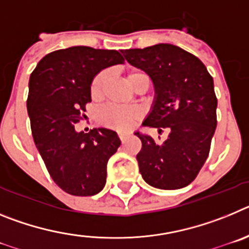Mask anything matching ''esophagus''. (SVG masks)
Segmentation results:
<instances>
[{
  "instance_id": "esophagus-1",
  "label": "esophagus",
  "mask_w": 249,
  "mask_h": 249,
  "mask_svg": "<svg viewBox=\"0 0 249 249\" xmlns=\"http://www.w3.org/2000/svg\"><path fill=\"white\" fill-rule=\"evenodd\" d=\"M127 137H128V135H127V133H122V132H120V133H118V138H120V140L122 141V142L124 140H126Z\"/></svg>"
}]
</instances>
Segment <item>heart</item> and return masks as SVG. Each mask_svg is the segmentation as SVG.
Here are the masks:
<instances>
[{"label":"heart","mask_w":249,"mask_h":249,"mask_svg":"<svg viewBox=\"0 0 249 249\" xmlns=\"http://www.w3.org/2000/svg\"><path fill=\"white\" fill-rule=\"evenodd\" d=\"M108 74L106 71L98 72L92 78L89 85V93L93 100H101L105 93V87L107 83ZM127 81L129 85L137 91L142 83L147 86L148 89V77L144 72L137 68H132L127 73ZM141 111L137 107H121L116 105H107L98 111L97 122L101 126L116 131H128L135 126V123L140 120Z\"/></svg>","instance_id":"b5f03b06"}]
</instances>
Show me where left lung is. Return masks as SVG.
I'll return each mask as SVG.
<instances>
[{
    "instance_id": "8db88e82",
    "label": "left lung",
    "mask_w": 249,
    "mask_h": 249,
    "mask_svg": "<svg viewBox=\"0 0 249 249\" xmlns=\"http://www.w3.org/2000/svg\"><path fill=\"white\" fill-rule=\"evenodd\" d=\"M122 52L155 83L157 97L143 126L169 133L158 143L136 132L142 142L137 155L141 175L160 190L183 188L195 181L206 162L217 127L212 76L197 57L168 43Z\"/></svg>"
}]
</instances>
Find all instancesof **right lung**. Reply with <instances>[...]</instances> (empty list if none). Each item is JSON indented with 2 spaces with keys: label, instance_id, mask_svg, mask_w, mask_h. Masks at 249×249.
I'll return each instance as SVG.
<instances>
[{
  "label": "right lung",
  "instance_id": "right-lung-1",
  "mask_svg": "<svg viewBox=\"0 0 249 249\" xmlns=\"http://www.w3.org/2000/svg\"><path fill=\"white\" fill-rule=\"evenodd\" d=\"M116 50L74 46L46 54L30 77L31 131L51 178L72 196L103 190L107 162L121 146L117 133L93 128L76 132L91 102L89 85L101 70L123 63Z\"/></svg>",
  "mask_w": 249,
  "mask_h": 249
}]
</instances>
